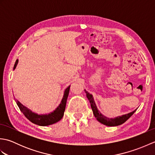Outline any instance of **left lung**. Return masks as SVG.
Instances as JSON below:
<instances>
[{
  "label": "left lung",
  "mask_w": 155,
  "mask_h": 155,
  "mask_svg": "<svg viewBox=\"0 0 155 155\" xmlns=\"http://www.w3.org/2000/svg\"><path fill=\"white\" fill-rule=\"evenodd\" d=\"M84 92L85 93H86L87 98L91 103V107L92 110H93L94 116L95 117V118H97V120L98 122H100L101 123L103 124L104 125H106V126L115 127V126H118V125L123 124L124 122H126L128 118H129L134 113V112L137 110V109H135L134 110L130 112L129 113L123 114L121 115V116H118L114 118H108L107 117H105L103 114H101V112L98 110L96 105V103H95L94 102L93 94L88 93V92L85 89H84Z\"/></svg>",
  "instance_id": "left-lung-1"
}]
</instances>
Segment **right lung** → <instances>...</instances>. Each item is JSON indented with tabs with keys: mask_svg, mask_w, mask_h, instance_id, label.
<instances>
[{
	"mask_svg": "<svg viewBox=\"0 0 155 155\" xmlns=\"http://www.w3.org/2000/svg\"><path fill=\"white\" fill-rule=\"evenodd\" d=\"M18 60H16L13 70H15L16 68V66L18 64ZM70 87L71 85L64 90L63 97H62L61 103L59 104L57 108L51 112V113H49L48 114H38L35 113V112H32L31 109H28L27 107H25V105L20 103L18 101L15 99V100L21 111L32 123L39 125V126H48V125L57 123L63 117L66 104H67V98L69 93V90H70Z\"/></svg>",
	"mask_w": 155,
	"mask_h": 155,
	"instance_id": "right-lung-1",
	"label": "right lung"
}]
</instances>
